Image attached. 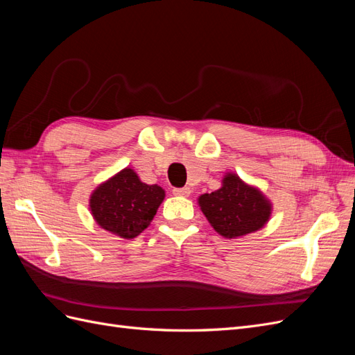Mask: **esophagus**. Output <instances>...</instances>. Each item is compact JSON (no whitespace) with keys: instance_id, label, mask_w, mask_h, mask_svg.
Masks as SVG:
<instances>
[{"instance_id":"1","label":"esophagus","mask_w":355,"mask_h":355,"mask_svg":"<svg viewBox=\"0 0 355 355\" xmlns=\"http://www.w3.org/2000/svg\"><path fill=\"white\" fill-rule=\"evenodd\" d=\"M191 188H175L173 189V194L176 196V197H189L191 196Z\"/></svg>"}]
</instances>
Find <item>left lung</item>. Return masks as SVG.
<instances>
[{
	"instance_id": "left-lung-1",
	"label": "left lung",
	"mask_w": 355,
	"mask_h": 355,
	"mask_svg": "<svg viewBox=\"0 0 355 355\" xmlns=\"http://www.w3.org/2000/svg\"><path fill=\"white\" fill-rule=\"evenodd\" d=\"M197 201L213 230L228 240L262 230L272 214L271 200L234 171L225 173L219 189L201 194Z\"/></svg>"
}]
</instances>
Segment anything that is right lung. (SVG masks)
<instances>
[{
    "label": "right lung",
    "instance_id": "add662e5",
    "mask_svg": "<svg viewBox=\"0 0 355 355\" xmlns=\"http://www.w3.org/2000/svg\"><path fill=\"white\" fill-rule=\"evenodd\" d=\"M166 197L158 185H148L125 167L94 188L89 209L94 222L106 232L133 240L151 225Z\"/></svg>",
    "mask_w": 355,
    "mask_h": 355
}]
</instances>
